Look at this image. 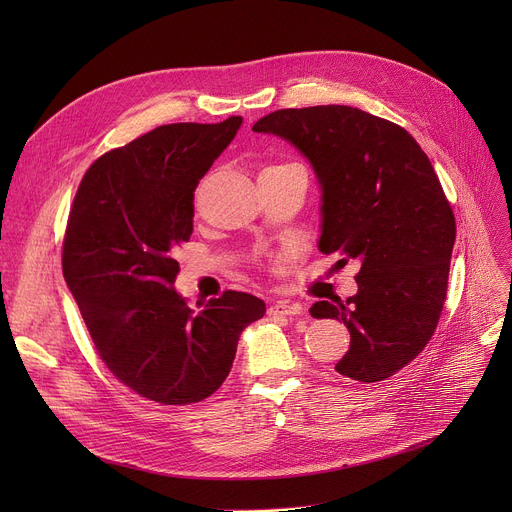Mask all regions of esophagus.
Segmentation results:
<instances>
[{
  "label": "esophagus",
  "instance_id": "obj_1",
  "mask_svg": "<svg viewBox=\"0 0 512 512\" xmlns=\"http://www.w3.org/2000/svg\"><path fill=\"white\" fill-rule=\"evenodd\" d=\"M267 313L270 315H301L303 313V305L299 303H288V301H276L270 305V309H267Z\"/></svg>",
  "mask_w": 512,
  "mask_h": 512
}]
</instances>
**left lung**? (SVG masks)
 Listing matches in <instances>:
<instances>
[{"label": "left lung", "mask_w": 512, "mask_h": 512, "mask_svg": "<svg viewBox=\"0 0 512 512\" xmlns=\"http://www.w3.org/2000/svg\"><path fill=\"white\" fill-rule=\"evenodd\" d=\"M253 130L309 159L319 251L361 263L357 294L309 309L351 332L336 371L365 384L390 378L423 351L446 299L456 224L432 161L405 128L348 105L278 110Z\"/></svg>", "instance_id": "8db88e82"}]
</instances>
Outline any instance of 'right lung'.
Instances as JSON below:
<instances>
[{
	"label": "right lung",
	"mask_w": 512,
	"mask_h": 512,
	"mask_svg": "<svg viewBox=\"0 0 512 512\" xmlns=\"http://www.w3.org/2000/svg\"><path fill=\"white\" fill-rule=\"evenodd\" d=\"M240 124L232 116L157 126L101 155L70 209L62 270L97 353L122 384L161 405L218 390L242 330L265 315L247 292L226 290L193 309L174 288L195 188Z\"/></svg>",
	"instance_id": "right-lung-1"
}]
</instances>
